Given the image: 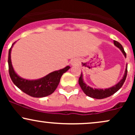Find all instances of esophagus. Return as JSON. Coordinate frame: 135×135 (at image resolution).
I'll list each match as a JSON object with an SVG mask.
<instances>
[{"label":"esophagus","mask_w":135,"mask_h":135,"mask_svg":"<svg viewBox=\"0 0 135 135\" xmlns=\"http://www.w3.org/2000/svg\"><path fill=\"white\" fill-rule=\"evenodd\" d=\"M75 62H74V61H73L71 62V65H75Z\"/></svg>","instance_id":"obj_1"}]
</instances>
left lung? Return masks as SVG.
Returning a JSON list of instances; mask_svg holds the SVG:
<instances>
[{
	"mask_svg": "<svg viewBox=\"0 0 135 135\" xmlns=\"http://www.w3.org/2000/svg\"><path fill=\"white\" fill-rule=\"evenodd\" d=\"M114 44L117 47H118L121 52H122L125 58H126V54L124 50V48L122 47V45L118 42L114 41ZM127 64L126 65V69H125V72L124 74L123 77H122V79L117 83L114 86H112L110 88H105V89H99V88H93L90 87V86H88L85 82L84 81L83 79V74L81 72V75L79 79V86L81 88L82 90L83 91V92L88 97H89L93 98L95 99H103L105 98H107L110 97L111 95L114 94L115 93L117 92L119 89H120V88L122 87V85H123L124 83L125 80H126V76H127Z\"/></svg>",
	"mask_w": 135,
	"mask_h": 135,
	"instance_id": "1",
	"label": "left lung"
}]
</instances>
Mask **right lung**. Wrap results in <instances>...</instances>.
Returning <instances> with one entry per match:
<instances>
[{
	"label": "right lung",
	"mask_w": 135,
	"mask_h": 135,
	"mask_svg": "<svg viewBox=\"0 0 135 135\" xmlns=\"http://www.w3.org/2000/svg\"><path fill=\"white\" fill-rule=\"evenodd\" d=\"M15 43L9 49L8 56L9 72L12 81L25 93L32 97L42 98L51 94L58 87L63 74L69 70L70 66H66L62 69L54 71L38 79L30 80L22 78L15 72L11 62V53Z\"/></svg>",
	"instance_id": "add662e5"
}]
</instances>
